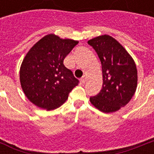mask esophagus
<instances>
[{
  "mask_svg": "<svg viewBox=\"0 0 154 154\" xmlns=\"http://www.w3.org/2000/svg\"><path fill=\"white\" fill-rule=\"evenodd\" d=\"M81 82H82V83H83V84L85 83V82H86V76H85V75H84V76L81 78Z\"/></svg>",
  "mask_w": 154,
  "mask_h": 154,
  "instance_id": "1",
  "label": "esophagus"
}]
</instances>
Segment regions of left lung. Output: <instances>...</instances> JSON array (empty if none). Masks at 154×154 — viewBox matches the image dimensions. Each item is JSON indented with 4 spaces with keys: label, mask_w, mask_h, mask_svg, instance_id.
<instances>
[{
    "label": "left lung",
    "mask_w": 154,
    "mask_h": 154,
    "mask_svg": "<svg viewBox=\"0 0 154 154\" xmlns=\"http://www.w3.org/2000/svg\"><path fill=\"white\" fill-rule=\"evenodd\" d=\"M98 55L102 67V89L89 100L105 113L114 112L129 102L137 86L136 64L124 47L109 35L88 41Z\"/></svg>",
    "instance_id": "left-lung-1"
}]
</instances>
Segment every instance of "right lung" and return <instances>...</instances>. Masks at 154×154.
<instances>
[{
    "instance_id": "right-lung-1",
    "label": "right lung",
    "mask_w": 154,
    "mask_h": 154,
    "mask_svg": "<svg viewBox=\"0 0 154 154\" xmlns=\"http://www.w3.org/2000/svg\"><path fill=\"white\" fill-rule=\"evenodd\" d=\"M77 41L48 34L29 50L20 69V82L25 96L37 107L53 110L68 99L79 81L63 62Z\"/></svg>"
}]
</instances>
